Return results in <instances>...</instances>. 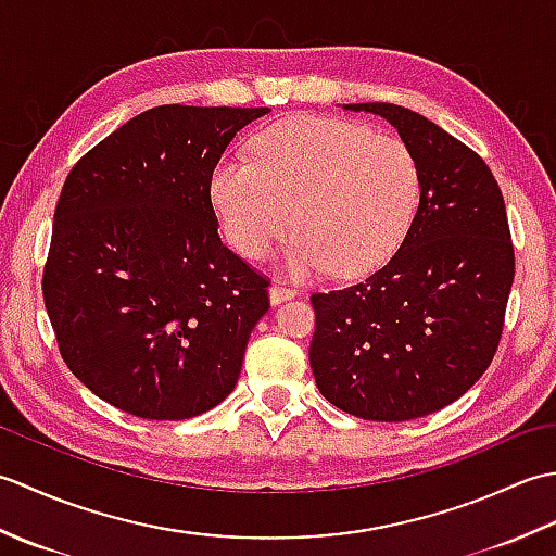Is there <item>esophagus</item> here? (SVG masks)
<instances>
[{
  "mask_svg": "<svg viewBox=\"0 0 556 556\" xmlns=\"http://www.w3.org/2000/svg\"><path fill=\"white\" fill-rule=\"evenodd\" d=\"M293 296H296V289H289L285 285H279V281H277V285L269 287V303L271 305H279V303H285Z\"/></svg>",
  "mask_w": 556,
  "mask_h": 556,
  "instance_id": "esophagus-1",
  "label": "esophagus"
}]
</instances>
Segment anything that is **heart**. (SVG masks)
<instances>
[{
	"mask_svg": "<svg viewBox=\"0 0 556 556\" xmlns=\"http://www.w3.org/2000/svg\"><path fill=\"white\" fill-rule=\"evenodd\" d=\"M253 152L255 162H217L210 179L224 239L243 257H267L293 224V277L332 269L356 279L404 243L420 200L418 162L404 140L299 114L265 128Z\"/></svg>",
	"mask_w": 556,
	"mask_h": 556,
	"instance_id": "b5f03b06",
	"label": "heart"
}]
</instances>
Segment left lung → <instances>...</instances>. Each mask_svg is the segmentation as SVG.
<instances>
[{
	"mask_svg": "<svg viewBox=\"0 0 556 556\" xmlns=\"http://www.w3.org/2000/svg\"><path fill=\"white\" fill-rule=\"evenodd\" d=\"M392 124L420 172L404 243L361 285L313 293L311 368L337 408L363 420L422 418L464 396L500 346L514 245L497 181L478 152L422 114L346 104Z\"/></svg>",
	"mask_w": 556,
	"mask_h": 556,
	"instance_id": "obj_1",
	"label": "left lung"
}]
</instances>
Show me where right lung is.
I'll use <instances>...</instances> for the list:
<instances>
[{"instance_id":"1","label":"right lung","mask_w":556,"mask_h":556,"mask_svg":"<svg viewBox=\"0 0 556 556\" xmlns=\"http://www.w3.org/2000/svg\"><path fill=\"white\" fill-rule=\"evenodd\" d=\"M267 108L162 104L68 172L42 275L62 358L131 416L184 420L239 382L269 281L222 243L210 179Z\"/></svg>"}]
</instances>
